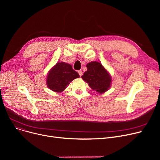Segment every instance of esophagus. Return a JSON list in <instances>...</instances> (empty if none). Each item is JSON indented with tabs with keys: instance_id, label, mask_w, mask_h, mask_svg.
<instances>
[{
	"instance_id": "34e87169",
	"label": "esophagus",
	"mask_w": 160,
	"mask_h": 160,
	"mask_svg": "<svg viewBox=\"0 0 160 160\" xmlns=\"http://www.w3.org/2000/svg\"><path fill=\"white\" fill-rule=\"evenodd\" d=\"M78 74H79V75H80V77H82V74H83L82 71H78Z\"/></svg>"
}]
</instances>
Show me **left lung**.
I'll list each match as a JSON object with an SVG mask.
<instances>
[{
  "instance_id": "obj_1",
  "label": "left lung",
  "mask_w": 160,
  "mask_h": 160,
  "mask_svg": "<svg viewBox=\"0 0 160 160\" xmlns=\"http://www.w3.org/2000/svg\"><path fill=\"white\" fill-rule=\"evenodd\" d=\"M87 71L82 76L89 86L99 93H103L110 88L112 77L103 67L98 62H92L86 65Z\"/></svg>"
}]
</instances>
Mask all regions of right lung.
Segmentation results:
<instances>
[{
	"label": "right lung",
	"instance_id": "add662e5",
	"mask_svg": "<svg viewBox=\"0 0 160 160\" xmlns=\"http://www.w3.org/2000/svg\"><path fill=\"white\" fill-rule=\"evenodd\" d=\"M79 77L78 73L73 70L70 64L58 62L48 72L47 84L50 89L60 93L74 79Z\"/></svg>",
	"mask_w": 160,
	"mask_h": 160
}]
</instances>
